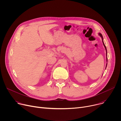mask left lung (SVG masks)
Listing matches in <instances>:
<instances>
[{"label": "left lung", "instance_id": "obj_1", "mask_svg": "<svg viewBox=\"0 0 121 121\" xmlns=\"http://www.w3.org/2000/svg\"><path fill=\"white\" fill-rule=\"evenodd\" d=\"M99 35L101 37V39H102V43H103V45H104V47H105V50H106V61H107H107H108V60H107V49H106V46H105V44H104V42H103V36H102V34L100 33H99ZM107 64H106V67H107Z\"/></svg>", "mask_w": 121, "mask_h": 121}]
</instances>
